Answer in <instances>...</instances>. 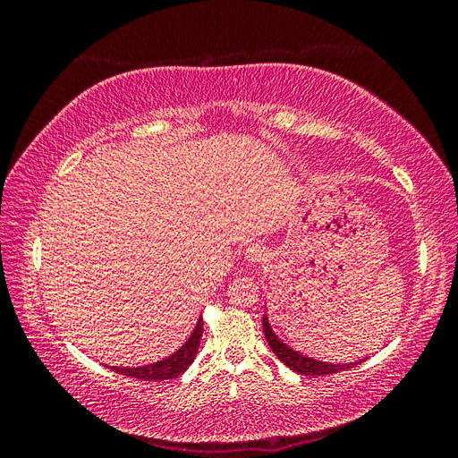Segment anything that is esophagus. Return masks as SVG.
<instances>
[{"mask_svg":"<svg viewBox=\"0 0 458 458\" xmlns=\"http://www.w3.org/2000/svg\"><path fill=\"white\" fill-rule=\"evenodd\" d=\"M266 246H263L261 242H254V244H250L246 248V252H244V258H246V261H250V263H258V261H261L263 258H266Z\"/></svg>","mask_w":458,"mask_h":458,"instance_id":"1","label":"esophagus"}]
</instances>
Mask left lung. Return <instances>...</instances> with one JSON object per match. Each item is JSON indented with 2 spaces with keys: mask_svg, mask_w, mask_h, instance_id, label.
Here are the masks:
<instances>
[{
  "mask_svg": "<svg viewBox=\"0 0 458 458\" xmlns=\"http://www.w3.org/2000/svg\"><path fill=\"white\" fill-rule=\"evenodd\" d=\"M263 335H266L267 344L271 345L273 353L279 357L286 367H290L300 374H308V377H323V374H335V372L352 369L359 363H363V361L338 363V365L336 363H327V361H321V359H313V357H308V355H303V353L293 350L288 344H284L279 336L275 335V330L269 325L267 315H263Z\"/></svg>",
  "mask_w": 458,
  "mask_h": 458,
  "instance_id": "obj_1",
  "label": "left lung"
}]
</instances>
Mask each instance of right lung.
Masks as SVG:
<instances>
[{"instance_id": "obj_1", "label": "right lung", "mask_w": 458, "mask_h": 458, "mask_svg": "<svg viewBox=\"0 0 458 458\" xmlns=\"http://www.w3.org/2000/svg\"><path fill=\"white\" fill-rule=\"evenodd\" d=\"M202 317H199L197 327L195 330L191 332L189 340L179 348L177 352H174L170 357L162 359V361L157 363H150V365H143V367H110L113 370L120 372V374H126V377L131 378H140V380H170L179 377V374L185 372L187 367L195 361L197 352H199V345H200V336H202Z\"/></svg>"}]
</instances>
